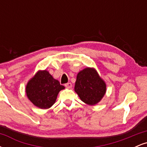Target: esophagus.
Returning a JSON list of instances; mask_svg holds the SVG:
<instances>
[{
  "instance_id": "34e87169",
  "label": "esophagus",
  "mask_w": 147,
  "mask_h": 147,
  "mask_svg": "<svg viewBox=\"0 0 147 147\" xmlns=\"http://www.w3.org/2000/svg\"><path fill=\"white\" fill-rule=\"evenodd\" d=\"M65 86L67 88H72V84L70 83V82H69V83H67L65 84Z\"/></svg>"
}]
</instances>
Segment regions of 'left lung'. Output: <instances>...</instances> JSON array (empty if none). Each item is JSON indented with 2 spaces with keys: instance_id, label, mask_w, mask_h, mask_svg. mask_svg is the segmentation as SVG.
Instances as JSON below:
<instances>
[{
  "instance_id": "obj_1",
  "label": "left lung",
  "mask_w": 147,
  "mask_h": 147,
  "mask_svg": "<svg viewBox=\"0 0 147 147\" xmlns=\"http://www.w3.org/2000/svg\"><path fill=\"white\" fill-rule=\"evenodd\" d=\"M106 85L94 68H86L77 74L75 91L82 102L95 105L106 93Z\"/></svg>"
}]
</instances>
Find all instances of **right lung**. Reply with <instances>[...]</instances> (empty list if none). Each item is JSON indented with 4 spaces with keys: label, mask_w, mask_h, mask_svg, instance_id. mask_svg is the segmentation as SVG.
Listing matches in <instances>:
<instances>
[{
    "label": "right lung",
    "mask_w": 147,
    "mask_h": 147,
    "mask_svg": "<svg viewBox=\"0 0 147 147\" xmlns=\"http://www.w3.org/2000/svg\"><path fill=\"white\" fill-rule=\"evenodd\" d=\"M64 88L48 71L39 70L28 82L25 92L34 105L47 109L55 104L59 91Z\"/></svg>",
    "instance_id": "add662e5"
}]
</instances>
